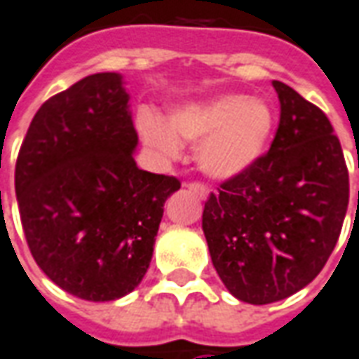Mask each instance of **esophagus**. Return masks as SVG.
Instances as JSON below:
<instances>
[{"mask_svg": "<svg viewBox=\"0 0 359 359\" xmlns=\"http://www.w3.org/2000/svg\"><path fill=\"white\" fill-rule=\"evenodd\" d=\"M185 187H187L193 195H197L199 199H207L208 197V189L203 184H199V182H191V184H187Z\"/></svg>", "mask_w": 359, "mask_h": 359, "instance_id": "34e87169", "label": "esophagus"}]
</instances>
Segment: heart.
<instances>
[{"mask_svg":"<svg viewBox=\"0 0 359 359\" xmlns=\"http://www.w3.org/2000/svg\"><path fill=\"white\" fill-rule=\"evenodd\" d=\"M271 106L259 98L226 94L184 106L168 116L166 126L151 114L139 118L144 143L164 158L177 154V139L196 143L195 158L210 177H232L255 162L273 131Z\"/></svg>","mask_w":359,"mask_h":359,"instance_id":"obj_1","label":"heart"}]
</instances>
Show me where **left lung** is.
<instances>
[{
	"instance_id": "8db88e82",
	"label": "left lung",
	"mask_w": 359,
	"mask_h": 359,
	"mask_svg": "<svg viewBox=\"0 0 359 359\" xmlns=\"http://www.w3.org/2000/svg\"><path fill=\"white\" fill-rule=\"evenodd\" d=\"M280 123L271 149L210 193L203 232L230 294L265 306L313 280L337 245L350 184L321 108L273 81Z\"/></svg>"
}]
</instances>
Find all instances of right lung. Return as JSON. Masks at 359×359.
Here are the masks:
<instances>
[{"label":"right lung","instance_id":"add662e5","mask_svg":"<svg viewBox=\"0 0 359 359\" xmlns=\"http://www.w3.org/2000/svg\"><path fill=\"white\" fill-rule=\"evenodd\" d=\"M137 131L118 73H96L48 98L15 166L25 238L60 288L111 302L139 286L174 175L137 168Z\"/></svg>","mask_w":359,"mask_h":359}]
</instances>
